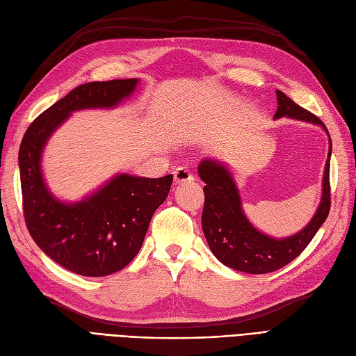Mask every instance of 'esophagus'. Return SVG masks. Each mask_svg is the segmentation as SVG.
<instances>
[{
  "label": "esophagus",
  "instance_id": "obj_1",
  "mask_svg": "<svg viewBox=\"0 0 356 356\" xmlns=\"http://www.w3.org/2000/svg\"><path fill=\"white\" fill-rule=\"evenodd\" d=\"M174 178L177 184H181V182H187L193 179V174L190 172V169L187 166H178L174 170Z\"/></svg>",
  "mask_w": 356,
  "mask_h": 356
}]
</instances>
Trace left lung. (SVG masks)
<instances>
[{
  "label": "left lung",
  "instance_id": "obj_1",
  "mask_svg": "<svg viewBox=\"0 0 356 356\" xmlns=\"http://www.w3.org/2000/svg\"><path fill=\"white\" fill-rule=\"evenodd\" d=\"M276 96L277 110L273 118L291 117L296 120L319 124L328 134L325 124L315 114L301 108L281 90H276ZM331 148L330 138L328 159L324 179H322V197L316 213L303 230L284 239L270 238V236L258 232L248 221L242 211L238 187H236L227 168L211 159L200 161L199 177L207 184L203 187L204 204L202 212V229L213 255L224 266L232 267L234 270L263 275L286 266L303 252L330 213Z\"/></svg>",
  "mask_w": 356,
  "mask_h": 356
}]
</instances>
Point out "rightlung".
<instances>
[{"label":"right lung","mask_w":356,"mask_h":356,"mask_svg":"<svg viewBox=\"0 0 356 356\" xmlns=\"http://www.w3.org/2000/svg\"><path fill=\"white\" fill-rule=\"evenodd\" d=\"M136 84V79H126L79 86L40 114L20 143V186L28 232L51 260L81 276H108L134 260L174 177L122 174L81 202L62 203L42 179V148L72 111L111 108L127 98Z\"/></svg>","instance_id":"obj_1"}]
</instances>
